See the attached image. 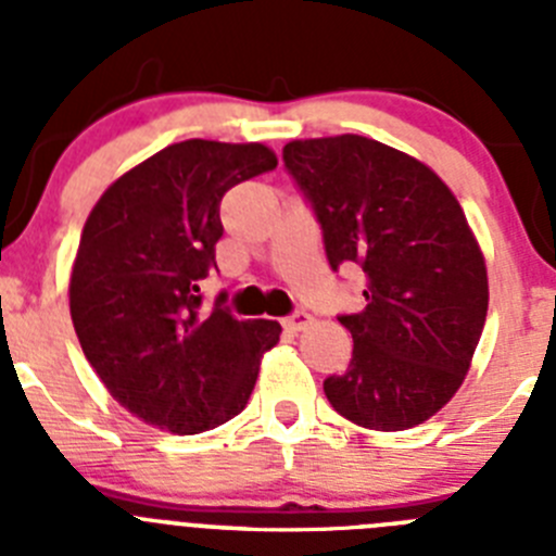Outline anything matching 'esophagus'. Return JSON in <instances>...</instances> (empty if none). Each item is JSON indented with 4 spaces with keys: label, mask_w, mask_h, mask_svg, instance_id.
<instances>
[{
    "label": "esophagus",
    "mask_w": 556,
    "mask_h": 556,
    "mask_svg": "<svg viewBox=\"0 0 556 556\" xmlns=\"http://www.w3.org/2000/svg\"><path fill=\"white\" fill-rule=\"evenodd\" d=\"M308 323H312V314L303 312V308H298V312H292L287 317V320H283V326H287L289 331H303V328H306Z\"/></svg>",
    "instance_id": "esophagus-1"
}]
</instances>
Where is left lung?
<instances>
[{"instance_id":"1","label":"left lung","mask_w":556,"mask_h":556,"mask_svg":"<svg viewBox=\"0 0 556 556\" xmlns=\"http://www.w3.org/2000/svg\"><path fill=\"white\" fill-rule=\"evenodd\" d=\"M283 166L331 269L358 264L367 306L342 314L353 356L323 381L351 424L404 431L448 404L488 317V267L459 200L417 159L365 136L289 141Z\"/></svg>"}]
</instances>
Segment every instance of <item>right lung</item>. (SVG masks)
Masks as SVG:
<instances>
[{
	"label": "right lung",
	"instance_id": "1",
	"mask_svg": "<svg viewBox=\"0 0 556 556\" xmlns=\"http://www.w3.org/2000/svg\"><path fill=\"white\" fill-rule=\"evenodd\" d=\"M278 166L264 144L189 139L125 172L88 214L68 308L88 365L130 415L200 434L248 406L275 320H236L200 281L223 236L225 191Z\"/></svg>",
	"mask_w": 556,
	"mask_h": 556
}]
</instances>
